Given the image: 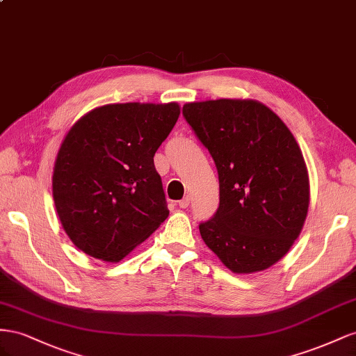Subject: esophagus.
Returning a JSON list of instances; mask_svg holds the SVG:
<instances>
[{
    "label": "esophagus",
    "mask_w": 356,
    "mask_h": 356,
    "mask_svg": "<svg viewBox=\"0 0 356 356\" xmlns=\"http://www.w3.org/2000/svg\"><path fill=\"white\" fill-rule=\"evenodd\" d=\"M189 201H191V198L186 195V197H184L181 198L180 201H179V207H181V209H186L188 206H189Z\"/></svg>",
    "instance_id": "34e87169"
}]
</instances>
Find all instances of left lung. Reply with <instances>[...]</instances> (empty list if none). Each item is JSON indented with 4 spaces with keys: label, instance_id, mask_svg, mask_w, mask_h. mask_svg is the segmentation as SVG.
I'll return each instance as SVG.
<instances>
[{
    "label": "left lung",
    "instance_id": "obj_1",
    "mask_svg": "<svg viewBox=\"0 0 356 356\" xmlns=\"http://www.w3.org/2000/svg\"><path fill=\"white\" fill-rule=\"evenodd\" d=\"M181 111L219 176V207L200 223L202 240L234 273L271 267L307 216L309 175L296 138L258 101H201Z\"/></svg>",
    "mask_w": 356,
    "mask_h": 356
}]
</instances>
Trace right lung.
<instances>
[{
	"instance_id": "right-lung-1",
	"label": "right lung",
	"mask_w": 356,
	"mask_h": 356,
	"mask_svg": "<svg viewBox=\"0 0 356 356\" xmlns=\"http://www.w3.org/2000/svg\"><path fill=\"white\" fill-rule=\"evenodd\" d=\"M179 104H107L68 131L54 170V201L71 241L89 257L118 262L168 216L154 156Z\"/></svg>"
}]
</instances>
